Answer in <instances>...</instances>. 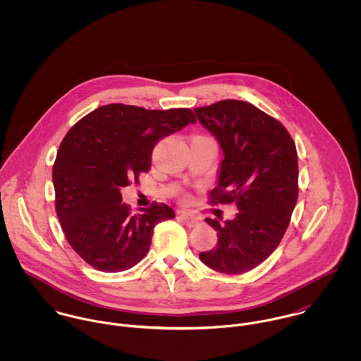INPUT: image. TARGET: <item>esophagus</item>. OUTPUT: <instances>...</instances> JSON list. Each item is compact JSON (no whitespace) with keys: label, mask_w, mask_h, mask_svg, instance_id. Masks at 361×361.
<instances>
[{"label":"esophagus","mask_w":361,"mask_h":361,"mask_svg":"<svg viewBox=\"0 0 361 361\" xmlns=\"http://www.w3.org/2000/svg\"><path fill=\"white\" fill-rule=\"evenodd\" d=\"M179 218L183 221V224L186 225V226H189V228H193V226H196L197 224H199V218L196 216V215H192V214H189V212H180L179 214Z\"/></svg>","instance_id":"obj_1"}]
</instances>
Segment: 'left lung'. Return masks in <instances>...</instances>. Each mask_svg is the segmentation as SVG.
Listing matches in <instances>:
<instances>
[{"instance_id":"obj_1","label":"left lung","mask_w":361,"mask_h":361,"mask_svg":"<svg viewBox=\"0 0 361 361\" xmlns=\"http://www.w3.org/2000/svg\"><path fill=\"white\" fill-rule=\"evenodd\" d=\"M195 112L224 153L209 204L239 209L225 222L206 218L218 245L200 259L218 272L243 274L272 255L289 226L299 196L296 146L279 121L253 104L222 100Z\"/></svg>"}]
</instances>
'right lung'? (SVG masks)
Instances as JSON below:
<instances>
[{
	"mask_svg": "<svg viewBox=\"0 0 361 361\" xmlns=\"http://www.w3.org/2000/svg\"><path fill=\"white\" fill-rule=\"evenodd\" d=\"M195 122L189 108L108 104L69 129L52 165V183L58 219L79 257L99 271L121 272L149 253L155 225L175 212L154 202L133 214L121 189L150 171L158 140Z\"/></svg>",
	"mask_w": 361,
	"mask_h": 361,
	"instance_id": "1",
	"label": "right lung"
}]
</instances>
